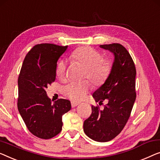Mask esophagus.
I'll return each mask as SVG.
<instances>
[{
  "label": "esophagus",
  "mask_w": 160,
  "mask_h": 160,
  "mask_svg": "<svg viewBox=\"0 0 160 160\" xmlns=\"http://www.w3.org/2000/svg\"><path fill=\"white\" fill-rule=\"evenodd\" d=\"M78 105V102H71V107L75 108Z\"/></svg>",
  "instance_id": "1"
}]
</instances>
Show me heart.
Returning <instances> with one entry per match:
<instances>
[{"label":"heart","instance_id":"1","mask_svg":"<svg viewBox=\"0 0 160 160\" xmlns=\"http://www.w3.org/2000/svg\"><path fill=\"white\" fill-rule=\"evenodd\" d=\"M73 61L85 68L84 76L95 86H101L106 82L112 71V64L110 61L102 60V55L93 48L81 47L75 50L71 55ZM66 65L61 61L56 68L57 76L63 78L66 76ZM90 89V84L87 80L82 82H70L63 88L65 95L73 101H81L84 98Z\"/></svg>","mask_w":160,"mask_h":160}]
</instances>
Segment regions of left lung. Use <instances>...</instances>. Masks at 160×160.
I'll use <instances>...</instances> for the list:
<instances>
[{
	"label": "left lung",
	"mask_w": 160,
	"mask_h": 160,
	"mask_svg": "<svg viewBox=\"0 0 160 160\" xmlns=\"http://www.w3.org/2000/svg\"><path fill=\"white\" fill-rule=\"evenodd\" d=\"M110 50L115 59L106 82L93 93L99 105L107 100L100 110L92 106V114L84 122V131L92 140L106 142L118 135L126 126L136 100V67L131 55L120 44L101 45Z\"/></svg>",
	"instance_id": "1"
}]
</instances>
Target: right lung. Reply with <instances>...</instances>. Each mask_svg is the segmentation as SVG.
<instances>
[{
    "label": "right lung",
    "mask_w": 160,
    "mask_h": 160,
    "mask_svg": "<svg viewBox=\"0 0 160 160\" xmlns=\"http://www.w3.org/2000/svg\"><path fill=\"white\" fill-rule=\"evenodd\" d=\"M68 46L42 43L34 45L23 62L18 78V110L28 130L49 139L62 130V116L71 108L70 101L52 103L45 89L55 82L57 61Z\"/></svg>",
    "instance_id": "obj_1"
}]
</instances>
